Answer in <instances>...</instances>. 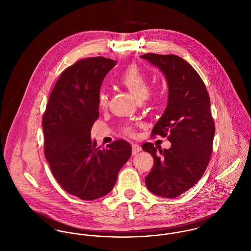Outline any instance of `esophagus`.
<instances>
[{"instance_id":"esophagus-1","label":"esophagus","mask_w":251,"mask_h":251,"mask_svg":"<svg viewBox=\"0 0 251 251\" xmlns=\"http://www.w3.org/2000/svg\"><path fill=\"white\" fill-rule=\"evenodd\" d=\"M141 147L138 145V144H132V154L135 155L136 153L140 152L141 151Z\"/></svg>"}]
</instances>
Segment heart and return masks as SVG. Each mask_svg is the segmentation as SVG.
Returning a JSON list of instances; mask_svg holds the SVG:
<instances>
[{
	"instance_id": "b5f03b06",
	"label": "heart",
	"mask_w": 251,
	"mask_h": 251,
	"mask_svg": "<svg viewBox=\"0 0 251 251\" xmlns=\"http://www.w3.org/2000/svg\"><path fill=\"white\" fill-rule=\"evenodd\" d=\"M118 82L138 101H142L149 95V78L136 65H131L121 72L118 77ZM107 103V92L104 88H101L98 94V104L100 108H105ZM125 131L131 133V128L126 126L125 127Z\"/></svg>"
}]
</instances>
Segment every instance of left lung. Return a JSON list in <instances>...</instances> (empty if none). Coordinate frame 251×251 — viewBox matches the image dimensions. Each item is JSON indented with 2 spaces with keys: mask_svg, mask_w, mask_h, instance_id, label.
<instances>
[{
  "mask_svg": "<svg viewBox=\"0 0 251 251\" xmlns=\"http://www.w3.org/2000/svg\"><path fill=\"white\" fill-rule=\"evenodd\" d=\"M140 57L166 78L167 106L152 134L165 137L168 133L171 143L164 151L151 143L142 145L154 160L146 185L157 196L175 198L194 186L209 164L215 130L210 97L199 74L179 56L148 53Z\"/></svg>",
  "mask_w": 251,
  "mask_h": 251,
  "instance_id": "8db88e82",
  "label": "left lung"
}]
</instances>
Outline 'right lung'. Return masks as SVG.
<instances>
[{
	"mask_svg": "<svg viewBox=\"0 0 251 251\" xmlns=\"http://www.w3.org/2000/svg\"><path fill=\"white\" fill-rule=\"evenodd\" d=\"M116 61L87 58L65 70L53 88L42 119L44 152L53 176L70 194L95 200L114 187L131 146L117 140L97 148L91 129L98 120V94Z\"/></svg>",
	"mask_w": 251,
	"mask_h": 251,
	"instance_id": "right-lung-1",
	"label": "right lung"
}]
</instances>
